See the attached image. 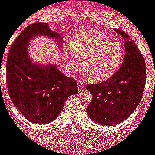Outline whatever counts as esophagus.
Masks as SVG:
<instances>
[{"label":"esophagus","mask_w":155,"mask_h":155,"mask_svg":"<svg viewBox=\"0 0 155 155\" xmlns=\"http://www.w3.org/2000/svg\"><path fill=\"white\" fill-rule=\"evenodd\" d=\"M78 87H79V90L80 91H83L84 89V84L81 82H78Z\"/></svg>","instance_id":"esophagus-1"}]
</instances>
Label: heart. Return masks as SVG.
I'll return each mask as SVG.
<instances>
[{"label":"heart","instance_id":"heart-1","mask_svg":"<svg viewBox=\"0 0 155 155\" xmlns=\"http://www.w3.org/2000/svg\"><path fill=\"white\" fill-rule=\"evenodd\" d=\"M123 51L118 41L97 31L79 34L70 44L65 63L71 72L84 61L83 69L93 82L111 77L121 64Z\"/></svg>","mask_w":155,"mask_h":155}]
</instances>
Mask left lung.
<instances>
[{
  "label": "left lung",
  "instance_id": "left-lung-1",
  "mask_svg": "<svg viewBox=\"0 0 155 155\" xmlns=\"http://www.w3.org/2000/svg\"><path fill=\"white\" fill-rule=\"evenodd\" d=\"M124 40L125 54L120 70L100 84H87L92 94L87 113L94 123L119 124L126 120L139 105L146 82L145 60L134 42L123 31L116 29Z\"/></svg>",
  "mask_w": 155,
  "mask_h": 155
}]
</instances>
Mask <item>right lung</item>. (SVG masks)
I'll use <instances>...</instances> for the list:
<instances>
[{
	"label": "right lung",
	"instance_id": "1",
	"mask_svg": "<svg viewBox=\"0 0 155 155\" xmlns=\"http://www.w3.org/2000/svg\"><path fill=\"white\" fill-rule=\"evenodd\" d=\"M38 36L53 39L59 49L62 47V35L50 30L48 24H31L9 50L6 83L9 97L22 115L32 123L43 124L56 120L66 99L79 90L76 81L64 76L56 64H43L32 60L28 48Z\"/></svg>",
	"mask_w": 155,
	"mask_h": 155
}]
</instances>
